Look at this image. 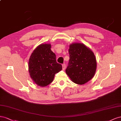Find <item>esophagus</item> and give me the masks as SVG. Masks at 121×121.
Instances as JSON below:
<instances>
[{
    "label": "esophagus",
    "instance_id": "34e87169",
    "mask_svg": "<svg viewBox=\"0 0 121 121\" xmlns=\"http://www.w3.org/2000/svg\"><path fill=\"white\" fill-rule=\"evenodd\" d=\"M65 68H66V65H65V64H63L62 65V69L64 70H65Z\"/></svg>",
    "mask_w": 121,
    "mask_h": 121
}]
</instances>
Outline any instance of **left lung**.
Masks as SVG:
<instances>
[{
	"label": "left lung",
	"mask_w": 121,
	"mask_h": 121,
	"mask_svg": "<svg viewBox=\"0 0 121 121\" xmlns=\"http://www.w3.org/2000/svg\"><path fill=\"white\" fill-rule=\"evenodd\" d=\"M69 60L66 69V74L71 81L84 85L94 77L97 61L94 53L82 43H73L68 50Z\"/></svg>",
	"instance_id": "left-lung-1"
}]
</instances>
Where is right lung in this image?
Listing matches in <instances>:
<instances>
[{
  "mask_svg": "<svg viewBox=\"0 0 121 121\" xmlns=\"http://www.w3.org/2000/svg\"><path fill=\"white\" fill-rule=\"evenodd\" d=\"M51 48L50 43L40 44L33 51L29 60L30 77L40 87H46L51 83L55 74L62 69V65L56 62V55Z\"/></svg>",
  "mask_w": 121,
  "mask_h": 121,
  "instance_id": "add662e5",
  "label": "right lung"
}]
</instances>
